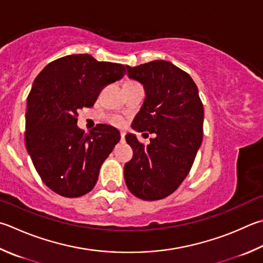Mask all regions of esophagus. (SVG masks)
<instances>
[{"label": "esophagus", "instance_id": "obj_1", "mask_svg": "<svg viewBox=\"0 0 263 263\" xmlns=\"http://www.w3.org/2000/svg\"><path fill=\"white\" fill-rule=\"evenodd\" d=\"M121 139L122 141H124V139H125V133L124 132H121Z\"/></svg>", "mask_w": 263, "mask_h": 263}]
</instances>
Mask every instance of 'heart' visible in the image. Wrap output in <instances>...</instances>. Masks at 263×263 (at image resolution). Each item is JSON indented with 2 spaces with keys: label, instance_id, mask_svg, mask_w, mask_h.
<instances>
[{
  "label": "heart",
  "instance_id": "1",
  "mask_svg": "<svg viewBox=\"0 0 263 263\" xmlns=\"http://www.w3.org/2000/svg\"><path fill=\"white\" fill-rule=\"evenodd\" d=\"M110 122L114 124V125H121V124L123 123V121H122V118H119V117H111L110 118Z\"/></svg>",
  "mask_w": 263,
  "mask_h": 263
}]
</instances>
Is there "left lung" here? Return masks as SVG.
Listing matches in <instances>:
<instances>
[{"label":"left lung","instance_id":"left-lung-1","mask_svg":"<svg viewBox=\"0 0 263 263\" xmlns=\"http://www.w3.org/2000/svg\"><path fill=\"white\" fill-rule=\"evenodd\" d=\"M126 70L146 95L132 128L155 137L145 146L133 133L125 136L133 157L124 165V178L137 198L160 200L175 192L192 168L202 142L203 106L190 74L168 61Z\"/></svg>","mask_w":263,"mask_h":263}]
</instances>
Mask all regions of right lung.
Instances as JSON below:
<instances>
[{
    "label": "right lung",
    "mask_w": 263,
    "mask_h": 263,
    "mask_svg": "<svg viewBox=\"0 0 263 263\" xmlns=\"http://www.w3.org/2000/svg\"><path fill=\"white\" fill-rule=\"evenodd\" d=\"M125 73L123 64L76 54L51 62L36 76L27 98L25 145L37 174L55 193L77 198L97 184L121 133L98 124L85 135L77 125L78 111L92 107L104 86Z\"/></svg>",
    "instance_id": "1"
}]
</instances>
